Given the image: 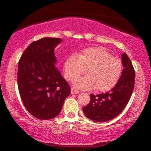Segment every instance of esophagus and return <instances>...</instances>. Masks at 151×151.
I'll use <instances>...</instances> for the list:
<instances>
[{
	"instance_id": "1",
	"label": "esophagus",
	"mask_w": 151,
	"mask_h": 151,
	"mask_svg": "<svg viewBox=\"0 0 151 151\" xmlns=\"http://www.w3.org/2000/svg\"><path fill=\"white\" fill-rule=\"evenodd\" d=\"M71 93L72 94H78V93H80V91H77V90H76L75 88H71Z\"/></svg>"
}]
</instances>
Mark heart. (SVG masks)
<instances>
[{
  "label": "heart",
  "instance_id": "obj_1",
  "mask_svg": "<svg viewBox=\"0 0 151 151\" xmlns=\"http://www.w3.org/2000/svg\"><path fill=\"white\" fill-rule=\"evenodd\" d=\"M87 66V75L73 82L76 88L82 90L96 88L105 92L112 89L119 80L123 71L122 62L102 47H88L82 50L78 55H70L63 63L66 80H74L82 72V66Z\"/></svg>",
  "mask_w": 151,
  "mask_h": 151
}]
</instances>
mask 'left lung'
Returning a JSON list of instances; mask_svg holds the SVG:
<instances>
[{"label":"left lung","mask_w":151,"mask_h":151,"mask_svg":"<svg viewBox=\"0 0 151 151\" xmlns=\"http://www.w3.org/2000/svg\"><path fill=\"white\" fill-rule=\"evenodd\" d=\"M123 69L119 80L110 91L91 94V101L83 107L85 115L96 122H106L116 118L124 109L134 86L135 71L126 52L121 55Z\"/></svg>","instance_id":"1"}]
</instances>
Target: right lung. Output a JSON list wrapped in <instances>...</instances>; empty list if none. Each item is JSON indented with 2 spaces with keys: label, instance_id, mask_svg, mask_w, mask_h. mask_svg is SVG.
I'll use <instances>...</instances> for the list:
<instances>
[{
  "label": "right lung",
  "instance_id": "obj_1",
  "mask_svg": "<svg viewBox=\"0 0 151 151\" xmlns=\"http://www.w3.org/2000/svg\"><path fill=\"white\" fill-rule=\"evenodd\" d=\"M59 38L45 37L25 49L18 63L17 84L27 110L35 118L50 120L61 111L71 88L55 66Z\"/></svg>",
  "mask_w": 151,
  "mask_h": 151
}]
</instances>
